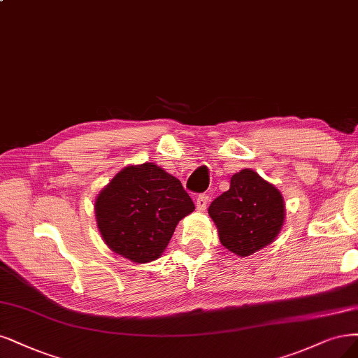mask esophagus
<instances>
[{"label": "esophagus", "mask_w": 358, "mask_h": 358, "mask_svg": "<svg viewBox=\"0 0 358 358\" xmlns=\"http://www.w3.org/2000/svg\"><path fill=\"white\" fill-rule=\"evenodd\" d=\"M207 204H208V196H207L206 194H201V195L196 196V200H195V207H196V210H200V212L206 210Z\"/></svg>", "instance_id": "34e87169"}]
</instances>
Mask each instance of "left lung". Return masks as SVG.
I'll return each instance as SVG.
<instances>
[{"mask_svg": "<svg viewBox=\"0 0 358 358\" xmlns=\"http://www.w3.org/2000/svg\"><path fill=\"white\" fill-rule=\"evenodd\" d=\"M285 212L281 192L250 169L232 175L229 189L208 207L220 243L243 257L275 240L285 224Z\"/></svg>", "mask_w": 358, "mask_h": 358, "instance_id": "8db88e82", "label": "left lung"}]
</instances>
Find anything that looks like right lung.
I'll list each match as a JSON object with an SVG mask.
<instances>
[{"instance_id":"obj_1","label":"right lung","mask_w":358,"mask_h":358,"mask_svg":"<svg viewBox=\"0 0 358 358\" xmlns=\"http://www.w3.org/2000/svg\"><path fill=\"white\" fill-rule=\"evenodd\" d=\"M194 208L180 180L154 163L118 171L94 203L97 228L108 248L136 264L162 256L179 220Z\"/></svg>"}]
</instances>
